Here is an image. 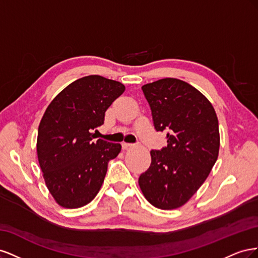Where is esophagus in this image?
Returning a JSON list of instances; mask_svg holds the SVG:
<instances>
[{"mask_svg":"<svg viewBox=\"0 0 258 258\" xmlns=\"http://www.w3.org/2000/svg\"><path fill=\"white\" fill-rule=\"evenodd\" d=\"M132 146H135V144H132V143H122V148H123V150H127V148H130Z\"/></svg>","mask_w":258,"mask_h":258,"instance_id":"1","label":"esophagus"}]
</instances>
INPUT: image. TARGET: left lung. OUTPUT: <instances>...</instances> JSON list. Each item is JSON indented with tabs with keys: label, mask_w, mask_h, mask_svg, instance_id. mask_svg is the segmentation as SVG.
<instances>
[{
	"label": "left lung",
	"mask_w": 258,
	"mask_h": 258,
	"mask_svg": "<svg viewBox=\"0 0 258 258\" xmlns=\"http://www.w3.org/2000/svg\"><path fill=\"white\" fill-rule=\"evenodd\" d=\"M142 90L154 127L168 132V144L151 151V166L139 177L140 188L154 207L177 209L196 194L217 160V116L210 101L181 80L162 79Z\"/></svg>",
	"instance_id": "left-lung-1"
}]
</instances>
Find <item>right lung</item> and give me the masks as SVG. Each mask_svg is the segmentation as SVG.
<instances>
[{"label":"right lung","mask_w":258,"mask_h":258,"mask_svg":"<svg viewBox=\"0 0 258 258\" xmlns=\"http://www.w3.org/2000/svg\"><path fill=\"white\" fill-rule=\"evenodd\" d=\"M124 86L100 75L71 83L56 96L38 126L36 151L45 184L67 209L88 205L99 192L107 163L121 151L118 143L96 140L105 112Z\"/></svg>","instance_id":"1"}]
</instances>
